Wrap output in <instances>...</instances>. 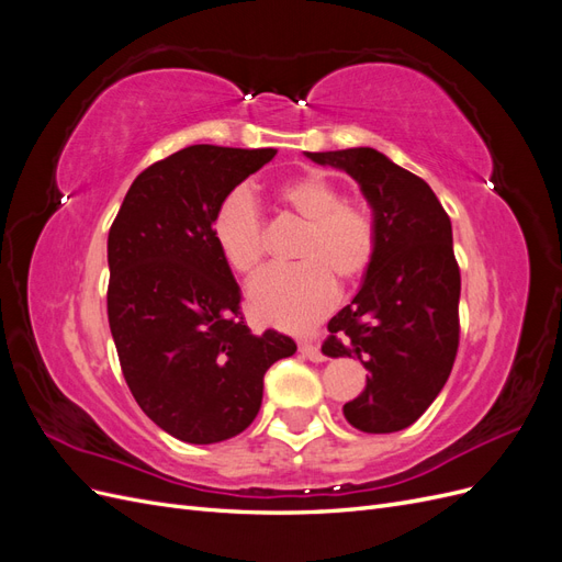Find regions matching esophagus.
Here are the masks:
<instances>
[{"label": "esophagus", "instance_id": "1", "mask_svg": "<svg viewBox=\"0 0 562 562\" xmlns=\"http://www.w3.org/2000/svg\"><path fill=\"white\" fill-rule=\"evenodd\" d=\"M300 351H302V356H307L310 361H323V359H326V356H323V351H321V347L312 345V342H302Z\"/></svg>", "mask_w": 562, "mask_h": 562}]
</instances>
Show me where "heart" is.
I'll use <instances>...</instances> for the list:
<instances>
[{"mask_svg": "<svg viewBox=\"0 0 562 562\" xmlns=\"http://www.w3.org/2000/svg\"><path fill=\"white\" fill-rule=\"evenodd\" d=\"M277 196L304 232L293 267L269 269L250 285L252 312L283 328H310L337 293V281H361L378 255L375 215L361 201L345 199L342 187L318 171L279 184ZM213 241L239 274H258L267 260V225L246 190L220 199L211 220Z\"/></svg>", "mask_w": 562, "mask_h": 562, "instance_id": "obj_1", "label": "heart"}]
</instances>
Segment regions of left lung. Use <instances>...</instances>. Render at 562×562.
Instances as JSON below:
<instances>
[{
  "label": "left lung",
  "instance_id": "obj_1",
  "mask_svg": "<svg viewBox=\"0 0 562 562\" xmlns=\"http://www.w3.org/2000/svg\"><path fill=\"white\" fill-rule=\"evenodd\" d=\"M347 171L372 206L378 255L351 304L328 321L323 353L356 356L370 372L345 403L366 434L417 422L446 386L459 347V265L452 227L431 187L372 147L307 151Z\"/></svg>",
  "mask_w": 562,
  "mask_h": 562
}]
</instances>
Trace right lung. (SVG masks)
Instances as JSON below:
<instances>
[{"mask_svg":"<svg viewBox=\"0 0 562 562\" xmlns=\"http://www.w3.org/2000/svg\"><path fill=\"white\" fill-rule=\"evenodd\" d=\"M274 147L192 145L133 180L108 236V318L143 413L184 443L250 427L265 372L293 356L288 335H252L211 220L220 199L274 159Z\"/></svg>","mask_w":562,"mask_h":562,"instance_id":"obj_1","label":"right lung"}]
</instances>
